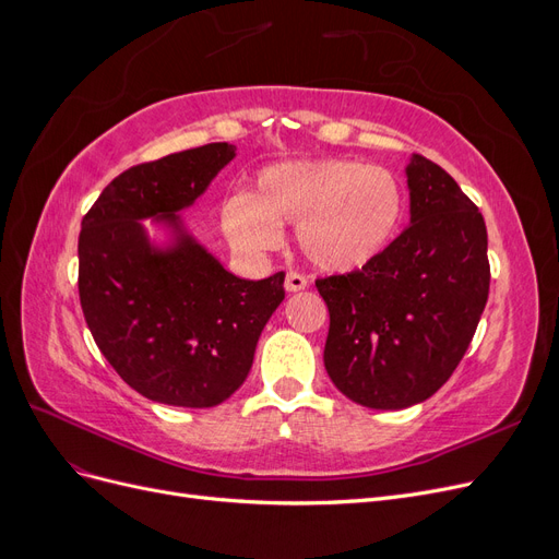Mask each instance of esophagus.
I'll return each mask as SVG.
<instances>
[{"label": "esophagus", "instance_id": "obj_1", "mask_svg": "<svg viewBox=\"0 0 559 559\" xmlns=\"http://www.w3.org/2000/svg\"><path fill=\"white\" fill-rule=\"evenodd\" d=\"M310 286V282H308V277L302 275V273H296V270H289V273H286V280H284V289L286 292H302V289H308Z\"/></svg>", "mask_w": 559, "mask_h": 559}]
</instances>
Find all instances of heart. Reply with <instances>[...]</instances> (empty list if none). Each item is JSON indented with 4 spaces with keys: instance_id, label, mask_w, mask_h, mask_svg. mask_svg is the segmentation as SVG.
<instances>
[{
    "instance_id": "1",
    "label": "heart",
    "mask_w": 559,
    "mask_h": 559,
    "mask_svg": "<svg viewBox=\"0 0 559 559\" xmlns=\"http://www.w3.org/2000/svg\"><path fill=\"white\" fill-rule=\"evenodd\" d=\"M401 218L399 179L386 167L343 158L270 167L257 195H235L222 212L228 240L245 253L275 249L280 226H298L306 259L326 273L373 263L396 238Z\"/></svg>"
}]
</instances>
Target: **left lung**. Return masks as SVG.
I'll list each match as a JSON object with an SVG mask.
<instances>
[{
    "instance_id": "left-lung-1",
    "label": "left lung",
    "mask_w": 559,
    "mask_h": 559,
    "mask_svg": "<svg viewBox=\"0 0 559 559\" xmlns=\"http://www.w3.org/2000/svg\"><path fill=\"white\" fill-rule=\"evenodd\" d=\"M405 175L411 226L373 263L314 282L331 314L326 373L376 411L408 408L450 380L489 294L478 207L425 156L413 154Z\"/></svg>"
}]
</instances>
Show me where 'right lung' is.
Segmentation results:
<instances>
[{
    "label": "right lung",
    "mask_w": 559,
    "mask_h": 559,
    "mask_svg": "<svg viewBox=\"0 0 559 559\" xmlns=\"http://www.w3.org/2000/svg\"><path fill=\"white\" fill-rule=\"evenodd\" d=\"M233 158V144L214 142L134 165L81 222L83 317L116 373L156 403L214 408L238 392L284 300V273L235 277L179 222ZM142 217L170 225L176 245L151 246Z\"/></svg>",
    "instance_id": "add662e5"
}]
</instances>
